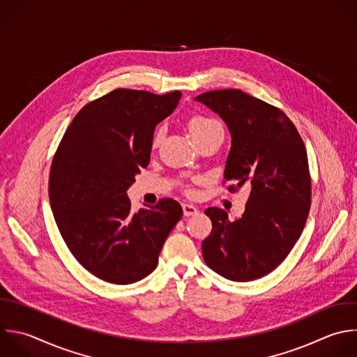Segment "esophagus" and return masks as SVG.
<instances>
[{"label":"esophagus","instance_id":"esophagus-1","mask_svg":"<svg viewBox=\"0 0 357 357\" xmlns=\"http://www.w3.org/2000/svg\"><path fill=\"white\" fill-rule=\"evenodd\" d=\"M183 212H184V216H192V215H197L199 209L192 204H183Z\"/></svg>","mask_w":357,"mask_h":357}]
</instances>
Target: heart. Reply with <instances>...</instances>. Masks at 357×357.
Instances as JSON below:
<instances>
[{
  "label": "heart",
  "instance_id": "1",
  "mask_svg": "<svg viewBox=\"0 0 357 357\" xmlns=\"http://www.w3.org/2000/svg\"><path fill=\"white\" fill-rule=\"evenodd\" d=\"M216 128H220V124L209 117H205V116H192L190 120H188V130H190V134L192 135L194 139H198L199 137L216 130ZM159 137H160V131L156 132V137H155V142L159 141Z\"/></svg>",
  "mask_w": 357,
  "mask_h": 357
}]
</instances>
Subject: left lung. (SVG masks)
<instances>
[{"label": "left lung", "mask_w": 357, "mask_h": 357, "mask_svg": "<svg viewBox=\"0 0 357 357\" xmlns=\"http://www.w3.org/2000/svg\"><path fill=\"white\" fill-rule=\"evenodd\" d=\"M226 123L231 148L225 180L237 190L251 185L244 213L208 208L212 231L202 241L206 265L226 279L248 282L273 271L290 252L305 225L311 180L304 142L289 117L240 89L195 98Z\"/></svg>", "instance_id": "1"}]
</instances>
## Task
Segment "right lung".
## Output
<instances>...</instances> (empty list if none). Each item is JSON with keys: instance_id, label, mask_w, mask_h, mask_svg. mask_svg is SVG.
I'll return each instance as SVG.
<instances>
[{"instance_id": "obj_1", "label": "right lung", "mask_w": 357, "mask_h": 357, "mask_svg": "<svg viewBox=\"0 0 357 357\" xmlns=\"http://www.w3.org/2000/svg\"><path fill=\"white\" fill-rule=\"evenodd\" d=\"M180 98L178 91L116 89L79 110L54 155L49 198L56 223L77 261L102 280L130 284L152 273L183 216L172 198L134 213L127 197L149 165L156 126Z\"/></svg>"}]
</instances>
